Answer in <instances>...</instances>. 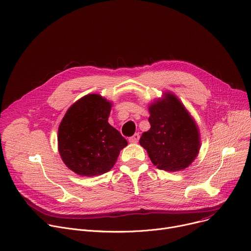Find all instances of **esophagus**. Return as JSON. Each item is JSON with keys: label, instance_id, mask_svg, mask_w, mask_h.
<instances>
[{"label": "esophagus", "instance_id": "obj_1", "mask_svg": "<svg viewBox=\"0 0 251 251\" xmlns=\"http://www.w3.org/2000/svg\"><path fill=\"white\" fill-rule=\"evenodd\" d=\"M139 138H140L139 133H135L134 135L131 136V137L129 138V142H131V143H137V142L139 141Z\"/></svg>", "mask_w": 251, "mask_h": 251}]
</instances>
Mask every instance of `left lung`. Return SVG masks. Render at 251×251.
<instances>
[{"label": "left lung", "instance_id": "obj_1", "mask_svg": "<svg viewBox=\"0 0 251 251\" xmlns=\"http://www.w3.org/2000/svg\"><path fill=\"white\" fill-rule=\"evenodd\" d=\"M169 102L149 107L150 129L139 142L157 169L176 172L186 169L196 158L200 148L198 128L178 100L168 94Z\"/></svg>", "mask_w": 251, "mask_h": 251}]
</instances>
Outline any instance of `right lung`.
<instances>
[{
  "mask_svg": "<svg viewBox=\"0 0 251 251\" xmlns=\"http://www.w3.org/2000/svg\"><path fill=\"white\" fill-rule=\"evenodd\" d=\"M111 103L88 95L75 103L58 128V150L63 162L79 176L109 172L128 142L108 123Z\"/></svg>",
  "mask_w": 251,
  "mask_h": 251,
  "instance_id": "add662e5",
  "label": "right lung"
}]
</instances>
